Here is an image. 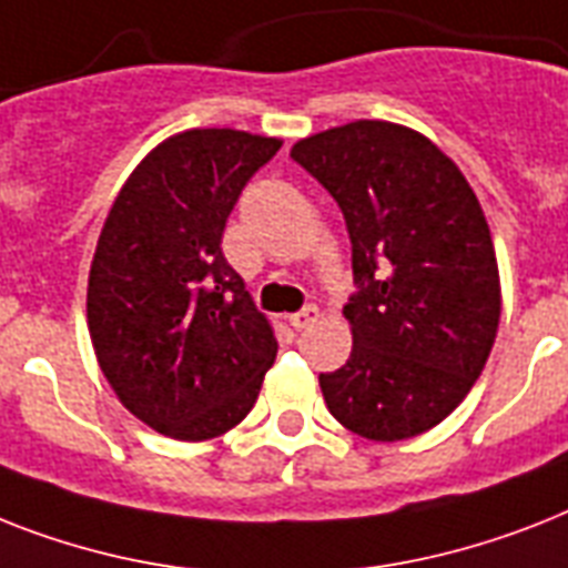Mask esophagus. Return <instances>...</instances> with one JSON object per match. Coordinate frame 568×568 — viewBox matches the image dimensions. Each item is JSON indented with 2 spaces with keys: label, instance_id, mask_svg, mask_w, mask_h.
<instances>
[{
  "label": "esophagus",
  "instance_id": "esophagus-1",
  "mask_svg": "<svg viewBox=\"0 0 568 568\" xmlns=\"http://www.w3.org/2000/svg\"><path fill=\"white\" fill-rule=\"evenodd\" d=\"M317 306H303L300 312H294V315H288V324L294 326V329H308V326L315 324L317 321Z\"/></svg>",
  "mask_w": 568,
  "mask_h": 568
}]
</instances>
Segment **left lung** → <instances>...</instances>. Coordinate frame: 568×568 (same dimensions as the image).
Wrapping results in <instances>:
<instances>
[{"instance_id": "left-lung-1", "label": "left lung", "mask_w": 568, "mask_h": 568, "mask_svg": "<svg viewBox=\"0 0 568 568\" xmlns=\"http://www.w3.org/2000/svg\"><path fill=\"white\" fill-rule=\"evenodd\" d=\"M292 160L335 197L353 242V353L321 373L326 408L367 440L423 435L476 385L499 329L476 192L435 142L376 119L306 136Z\"/></svg>"}]
</instances>
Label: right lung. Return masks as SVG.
I'll return each mask as SVG.
<instances>
[{"label":"right lung","instance_id":"add662e5","mask_svg":"<svg viewBox=\"0 0 568 568\" xmlns=\"http://www.w3.org/2000/svg\"><path fill=\"white\" fill-rule=\"evenodd\" d=\"M283 142L195 128L160 142L110 206L87 285L101 373L133 417L174 440L239 426L276 338L221 236L247 180Z\"/></svg>","mask_w":568,"mask_h":568}]
</instances>
